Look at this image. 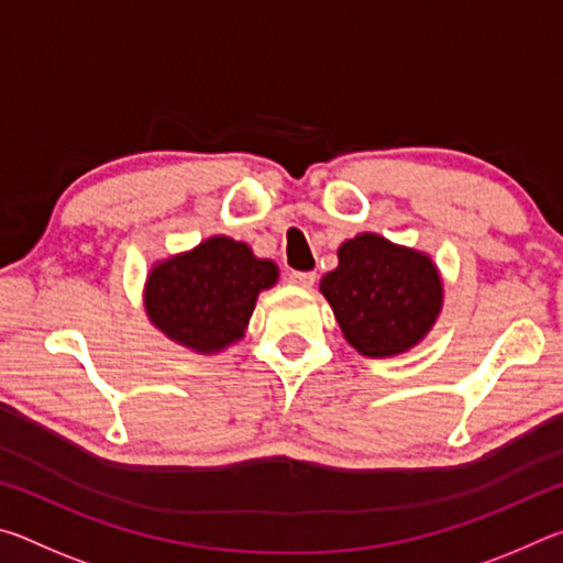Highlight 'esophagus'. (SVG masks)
<instances>
[{
	"label": "esophagus",
	"instance_id": "esophagus-1",
	"mask_svg": "<svg viewBox=\"0 0 563 563\" xmlns=\"http://www.w3.org/2000/svg\"><path fill=\"white\" fill-rule=\"evenodd\" d=\"M288 283L298 285L302 290H310L316 283V273H288Z\"/></svg>",
	"mask_w": 563,
	"mask_h": 563
}]
</instances>
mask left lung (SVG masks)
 Here are the masks:
<instances>
[{"mask_svg":"<svg viewBox=\"0 0 563 563\" xmlns=\"http://www.w3.org/2000/svg\"><path fill=\"white\" fill-rule=\"evenodd\" d=\"M342 338L360 355L385 360L417 347L444 305V280L430 253L357 233L338 247V268L322 275Z\"/></svg>","mask_w":563,"mask_h":563,"instance_id":"left-lung-1","label":"left lung"}]
</instances>
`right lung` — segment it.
<instances>
[{"mask_svg":"<svg viewBox=\"0 0 563 563\" xmlns=\"http://www.w3.org/2000/svg\"><path fill=\"white\" fill-rule=\"evenodd\" d=\"M280 278L278 265L228 235L151 265L144 310L158 332L198 355H216L245 338L263 290Z\"/></svg>","mask_w":563,"mask_h":563,"instance_id":"obj_1","label":"right lung"}]
</instances>
